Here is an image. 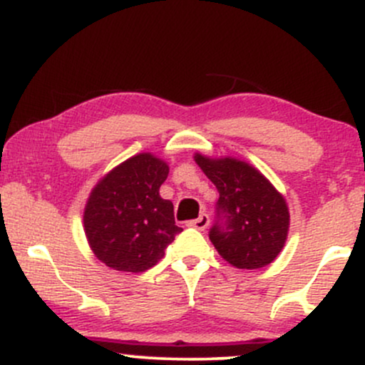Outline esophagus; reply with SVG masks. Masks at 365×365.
I'll return each mask as SVG.
<instances>
[{"instance_id":"1","label":"esophagus","mask_w":365,"mask_h":365,"mask_svg":"<svg viewBox=\"0 0 365 365\" xmlns=\"http://www.w3.org/2000/svg\"><path fill=\"white\" fill-rule=\"evenodd\" d=\"M208 224H210V219H208V215L207 214H202V215L198 217V219L190 220V222H187V226L198 229V231H203V229L208 227Z\"/></svg>"}]
</instances>
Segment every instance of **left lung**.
<instances>
[{
  "label": "left lung",
  "mask_w": 365,
  "mask_h": 365,
  "mask_svg": "<svg viewBox=\"0 0 365 365\" xmlns=\"http://www.w3.org/2000/svg\"><path fill=\"white\" fill-rule=\"evenodd\" d=\"M195 162L219 191L210 229L219 255L237 269H260L276 260L289 231L284 196L248 162L202 153H195Z\"/></svg>",
  "instance_id": "8db88e82"
}]
</instances>
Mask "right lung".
<instances>
[{"mask_svg": "<svg viewBox=\"0 0 365 365\" xmlns=\"http://www.w3.org/2000/svg\"><path fill=\"white\" fill-rule=\"evenodd\" d=\"M169 165L153 153H138L105 174L84 207V232L94 257L122 272H145L165 255L182 229L174 205L160 196Z\"/></svg>", "mask_w": 365, "mask_h": 365, "instance_id": "1", "label": "right lung"}]
</instances>
